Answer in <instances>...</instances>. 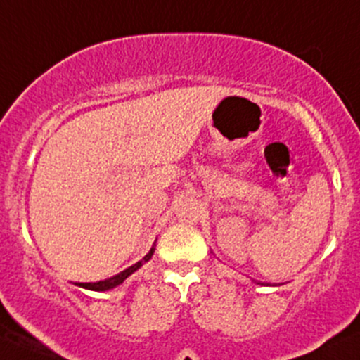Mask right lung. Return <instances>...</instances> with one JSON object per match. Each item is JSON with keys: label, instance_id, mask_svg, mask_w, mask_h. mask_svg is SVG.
Returning <instances> with one entry per match:
<instances>
[{"label": "right lung", "instance_id": "add662e5", "mask_svg": "<svg viewBox=\"0 0 360 360\" xmlns=\"http://www.w3.org/2000/svg\"><path fill=\"white\" fill-rule=\"evenodd\" d=\"M153 251H155V248H152V250L148 251V255L145 256L143 259H141V262H138V263H135L133 264V266H129V268H126L124 271H121V274H117V275H114V276H110V278H108V280H101V282H94V283H77V285H80V287H84V289H89V290H97V292H101V290H109V289H112V287H116V285H120V283H122L124 282L126 278H128L129 275L133 274V271H136L138 268L141 266V264H143V262H148L150 258H152V255H153Z\"/></svg>", "mask_w": 360, "mask_h": 360}]
</instances>
